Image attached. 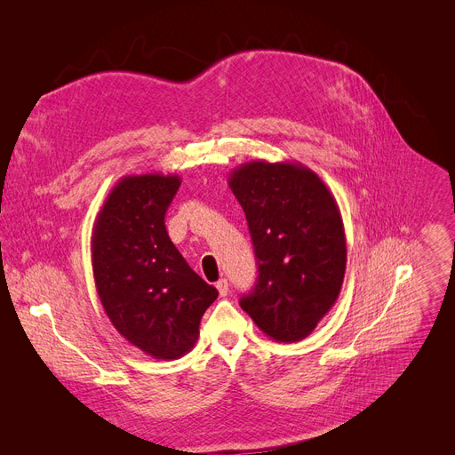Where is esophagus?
<instances>
[{
    "instance_id": "34e87169",
    "label": "esophagus",
    "mask_w": 455,
    "mask_h": 455,
    "mask_svg": "<svg viewBox=\"0 0 455 455\" xmlns=\"http://www.w3.org/2000/svg\"><path fill=\"white\" fill-rule=\"evenodd\" d=\"M215 288H218L221 297H225L228 293V282H227V278H221V280L215 282Z\"/></svg>"
}]
</instances>
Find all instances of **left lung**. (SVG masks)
Wrapping results in <instances>:
<instances>
[{"label":"left lung","instance_id":"left-lung-1","mask_svg":"<svg viewBox=\"0 0 455 455\" xmlns=\"http://www.w3.org/2000/svg\"><path fill=\"white\" fill-rule=\"evenodd\" d=\"M254 245L258 280L240 306L267 338H307L336 304L347 267L339 206L299 162L252 160L230 173Z\"/></svg>","mask_w":455,"mask_h":455}]
</instances>
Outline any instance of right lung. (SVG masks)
I'll return each instance as SVG.
<instances>
[{
  "label": "right lung",
  "mask_w": 455,
  "mask_h": 455,
  "mask_svg": "<svg viewBox=\"0 0 455 455\" xmlns=\"http://www.w3.org/2000/svg\"><path fill=\"white\" fill-rule=\"evenodd\" d=\"M179 175L119 179L92 230L95 290L112 326L156 360L194 348L218 290L191 269L165 230Z\"/></svg>",
  "instance_id": "obj_1"
}]
</instances>
